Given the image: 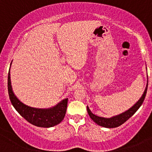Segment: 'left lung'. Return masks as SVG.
Segmentation results:
<instances>
[{
  "label": "left lung",
  "mask_w": 152,
  "mask_h": 152,
  "mask_svg": "<svg viewBox=\"0 0 152 152\" xmlns=\"http://www.w3.org/2000/svg\"><path fill=\"white\" fill-rule=\"evenodd\" d=\"M147 87L148 80L147 84H146V88H145L144 92H143L141 99L135 103L131 108H130L128 110L124 112L123 113L120 114V115H118L114 116V117H110V118H106V117H99V116H96V115H94V114H93L92 112H91V111L90 110L89 107H87L88 113L90 117L92 119L93 121L95 122L97 125H100V126L108 128H117V127L120 126V125H122L124 122H126L130 117H131L132 116L134 115L135 112H136V111L140 108V107H141V104H143V101H144L145 97H146V91H147Z\"/></svg>",
  "instance_id": "obj_1"
}]
</instances>
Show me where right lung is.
<instances>
[{
  "label": "right lung",
  "instance_id": "1",
  "mask_svg": "<svg viewBox=\"0 0 152 152\" xmlns=\"http://www.w3.org/2000/svg\"><path fill=\"white\" fill-rule=\"evenodd\" d=\"M8 91L13 107L27 122L40 128H50L58 125L64 118L68 99L61 101L56 106L48 109H38L25 105L17 99L12 91L10 69L8 74Z\"/></svg>",
  "mask_w": 152,
  "mask_h": 152
}]
</instances>
